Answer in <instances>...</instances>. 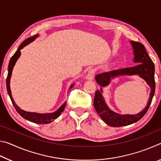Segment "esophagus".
<instances>
[{
    "label": "esophagus",
    "mask_w": 161,
    "mask_h": 161,
    "mask_svg": "<svg viewBox=\"0 0 161 161\" xmlns=\"http://www.w3.org/2000/svg\"><path fill=\"white\" fill-rule=\"evenodd\" d=\"M95 72H96V71L94 69H92L89 71L88 74L86 76V79L88 80H92L94 79V75H95Z\"/></svg>",
    "instance_id": "34e87169"
}]
</instances>
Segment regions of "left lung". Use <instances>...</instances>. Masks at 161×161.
Wrapping results in <instances>:
<instances>
[{
  "label": "left lung",
  "instance_id": "8db88e82",
  "mask_svg": "<svg viewBox=\"0 0 161 161\" xmlns=\"http://www.w3.org/2000/svg\"><path fill=\"white\" fill-rule=\"evenodd\" d=\"M130 42L133 49V55H134L133 62L136 64V66L103 72L97 75L95 80L101 86L104 87L108 85L111 79L114 77L123 75L132 76L137 75L146 81V83L151 87V91L150 92L148 103L143 110L134 115H130V114L121 115L114 112L108 107L105 102L104 98L102 96V88H101L100 90H97L94 99V108L99 114L103 121L108 126L113 127L128 126L136 123L142 119L151 105L156 89V82L154 78L155 66L152 59L147 53L145 47L141 42L135 41H130Z\"/></svg>",
  "mask_w": 161,
  "mask_h": 161
}]
</instances>
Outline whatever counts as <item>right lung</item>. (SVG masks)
<instances>
[{
  "label": "right lung",
  "mask_w": 161,
  "mask_h": 161,
  "mask_svg": "<svg viewBox=\"0 0 161 161\" xmlns=\"http://www.w3.org/2000/svg\"><path fill=\"white\" fill-rule=\"evenodd\" d=\"M37 37H38V35H35L34 36L28 37V39H26L25 40V41H23L20 45V46H19V47L17 50V51L15 52V53L13 54L12 58H10L9 64H8V76L6 79V87H7L8 93V95L10 98V99H11V102L13 103V106H14V107L16 109V111H17V112L20 114L23 118L28 120L30 121L33 122V123H35V124H50L51 122H53V121H54V119H56L59 115H60L61 112H62L64 109L65 105H66V102H64L58 110L54 111L53 113L38 114V113H35V112H28V111H25L23 109H21V108H19L17 106V104L15 103L14 100L13 99L11 91H10V77H11L13 69L15 66V62H17L18 59L20 55V50H22V49H23L27 45H28L29 43L32 42L33 40H35V38ZM73 86H74V84H72V85L70 86L69 89L72 88Z\"/></svg>",
  "instance_id": "add662e5"
}]
</instances>
